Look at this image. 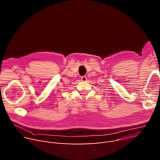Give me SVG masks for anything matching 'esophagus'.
I'll return each instance as SVG.
<instances>
[{"instance_id":"obj_1","label":"esophagus","mask_w":160,"mask_h":160,"mask_svg":"<svg viewBox=\"0 0 160 160\" xmlns=\"http://www.w3.org/2000/svg\"><path fill=\"white\" fill-rule=\"evenodd\" d=\"M81 80H82V82H86V81H87V77H86L85 76L82 77H81Z\"/></svg>"}]
</instances>
